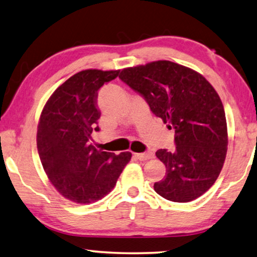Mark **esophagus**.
<instances>
[{"instance_id":"1","label":"esophagus","mask_w":257,"mask_h":257,"mask_svg":"<svg viewBox=\"0 0 257 257\" xmlns=\"http://www.w3.org/2000/svg\"><path fill=\"white\" fill-rule=\"evenodd\" d=\"M135 157L139 160H148L153 157V152H144V153H135Z\"/></svg>"}]
</instances>
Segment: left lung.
<instances>
[{
	"mask_svg": "<svg viewBox=\"0 0 257 257\" xmlns=\"http://www.w3.org/2000/svg\"><path fill=\"white\" fill-rule=\"evenodd\" d=\"M118 77L175 130V151L156 152L166 166L165 178L153 186L156 193L172 202L196 200L213 185L226 158L227 124L219 95L197 71L166 60L122 69Z\"/></svg>",
	"mask_w": 257,
	"mask_h": 257,
	"instance_id": "obj_1",
	"label": "left lung"
}]
</instances>
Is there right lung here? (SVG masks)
I'll return each mask as SVG.
<instances>
[{
	"mask_svg": "<svg viewBox=\"0 0 257 257\" xmlns=\"http://www.w3.org/2000/svg\"><path fill=\"white\" fill-rule=\"evenodd\" d=\"M118 70L87 69L53 92L41 112L37 148L49 181L67 200L89 204L105 197L116 185L130 152L101 151L89 143L98 132V90Z\"/></svg>",
	"mask_w": 257,
	"mask_h": 257,
	"instance_id": "add662e5",
	"label": "right lung"
}]
</instances>
